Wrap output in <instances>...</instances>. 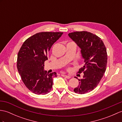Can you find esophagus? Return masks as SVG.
Masks as SVG:
<instances>
[{"label": "esophagus", "instance_id": "obj_1", "mask_svg": "<svg viewBox=\"0 0 122 122\" xmlns=\"http://www.w3.org/2000/svg\"><path fill=\"white\" fill-rule=\"evenodd\" d=\"M62 75V76H63V77H66V78H67V79H69V78H71V76H69V75H64V74H62V75Z\"/></svg>", "mask_w": 122, "mask_h": 122}]
</instances>
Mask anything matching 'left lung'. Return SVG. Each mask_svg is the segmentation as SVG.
<instances>
[{
	"mask_svg": "<svg viewBox=\"0 0 122 122\" xmlns=\"http://www.w3.org/2000/svg\"><path fill=\"white\" fill-rule=\"evenodd\" d=\"M68 35L81 48L85 62L78 71L84 73L83 78L78 79L79 84L74 92L78 94L89 92L97 86L106 72L107 57L105 45L100 37L86 31L74 32Z\"/></svg>",
	"mask_w": 122,
	"mask_h": 122,
	"instance_id": "obj_1",
	"label": "left lung"
}]
</instances>
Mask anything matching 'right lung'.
<instances>
[{
	"label": "right lung",
	"mask_w": 122,
	"mask_h": 122,
	"mask_svg": "<svg viewBox=\"0 0 122 122\" xmlns=\"http://www.w3.org/2000/svg\"><path fill=\"white\" fill-rule=\"evenodd\" d=\"M62 32H41L30 37L23 44L18 52L17 68L22 81L30 91L46 95L52 87L56 73L44 70V62L53 44Z\"/></svg>",
	"instance_id": "1"
}]
</instances>
